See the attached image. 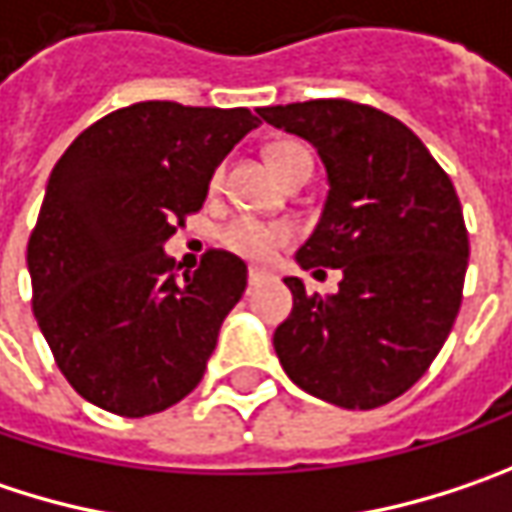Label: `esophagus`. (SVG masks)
<instances>
[{"label":"esophagus","mask_w":512,"mask_h":512,"mask_svg":"<svg viewBox=\"0 0 512 512\" xmlns=\"http://www.w3.org/2000/svg\"><path fill=\"white\" fill-rule=\"evenodd\" d=\"M247 282H250V288H256V285L268 282V274H265V271H256V268H253V271L247 274Z\"/></svg>","instance_id":"1"}]
</instances>
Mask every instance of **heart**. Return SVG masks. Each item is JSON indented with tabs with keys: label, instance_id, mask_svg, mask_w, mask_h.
Segmentation results:
<instances>
[{
	"label": "heart",
	"instance_id": "obj_1",
	"mask_svg": "<svg viewBox=\"0 0 512 512\" xmlns=\"http://www.w3.org/2000/svg\"><path fill=\"white\" fill-rule=\"evenodd\" d=\"M265 157L279 180H288L300 168H311V154L297 142H274V145H268ZM218 180H221V174L212 177V186H218ZM285 241H288L285 227L250 221V218H238L224 233V244L247 262H268Z\"/></svg>",
	"mask_w": 512,
	"mask_h": 512
}]
</instances>
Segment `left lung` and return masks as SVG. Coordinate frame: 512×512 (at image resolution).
<instances>
[{"mask_svg": "<svg viewBox=\"0 0 512 512\" xmlns=\"http://www.w3.org/2000/svg\"><path fill=\"white\" fill-rule=\"evenodd\" d=\"M256 113L306 139L326 168L329 195L297 265L344 274L326 297L285 276L294 309L274 332L279 364L329 405H387L455 326L469 262L455 186L420 136L376 107L317 98Z\"/></svg>", "mask_w": 512, "mask_h": 512, "instance_id": "8db88e82", "label": "left lung"}]
</instances>
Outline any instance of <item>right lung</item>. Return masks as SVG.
Listing matches in <instances>:
<instances>
[{
    "label": "right lung",
    "instance_id": "add662e5",
    "mask_svg": "<svg viewBox=\"0 0 512 512\" xmlns=\"http://www.w3.org/2000/svg\"><path fill=\"white\" fill-rule=\"evenodd\" d=\"M253 128L247 107L139 101L90 125L52 168L28 238L34 317L92 405L148 417L203 379L247 265L209 250L195 276L177 279L165 241Z\"/></svg>",
    "mask_w": 512,
    "mask_h": 512
}]
</instances>
